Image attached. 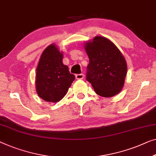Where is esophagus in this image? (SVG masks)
<instances>
[{"mask_svg": "<svg viewBox=\"0 0 156 156\" xmlns=\"http://www.w3.org/2000/svg\"><path fill=\"white\" fill-rule=\"evenodd\" d=\"M75 76H76V80H82L84 76H83V74H76Z\"/></svg>", "mask_w": 156, "mask_h": 156, "instance_id": "34e87169", "label": "esophagus"}]
</instances>
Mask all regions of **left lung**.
I'll list each match as a JSON object with an SVG mask.
<instances>
[{
    "instance_id": "8db88e82",
    "label": "left lung",
    "mask_w": 156,
    "mask_h": 156,
    "mask_svg": "<svg viewBox=\"0 0 156 156\" xmlns=\"http://www.w3.org/2000/svg\"><path fill=\"white\" fill-rule=\"evenodd\" d=\"M89 58L86 79L99 96L112 97L122 89L127 71L125 58L113 43L103 37L87 42Z\"/></svg>"
}]
</instances>
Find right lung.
I'll return each instance as SVG.
<instances>
[{"label":"right lung","mask_w":156,"mask_h":156,"mask_svg":"<svg viewBox=\"0 0 156 156\" xmlns=\"http://www.w3.org/2000/svg\"><path fill=\"white\" fill-rule=\"evenodd\" d=\"M62 53L55 45L48 46L41 55L37 68L36 89L47 102H58L65 96L75 76L62 63Z\"/></svg>","instance_id":"obj_1"}]
</instances>
